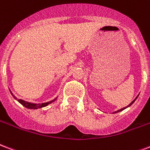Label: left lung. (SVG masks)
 <instances>
[{
  "mask_svg": "<svg viewBox=\"0 0 150 150\" xmlns=\"http://www.w3.org/2000/svg\"><path fill=\"white\" fill-rule=\"evenodd\" d=\"M138 97H139V95L137 96V98H136L135 99H134V100L133 101H132V102H131V104H130V105H127V107H124V108H121V109H119V110L116 111V112H113V113H117V112H121V111L124 110V109H125V108H128V107H130V106H131V105H132V104H133V103L134 102V101H135V100H136V99H137V98H138Z\"/></svg>",
  "mask_w": 150,
  "mask_h": 150,
  "instance_id": "8db88e82",
  "label": "left lung"
}]
</instances>
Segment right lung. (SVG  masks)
Instances as JSON below:
<instances>
[{"label":"right lung","instance_id":"1","mask_svg":"<svg viewBox=\"0 0 150 150\" xmlns=\"http://www.w3.org/2000/svg\"><path fill=\"white\" fill-rule=\"evenodd\" d=\"M11 93V95L13 96V98L16 99V100H17L18 101H19L21 105H23L24 106V107H26L27 108H29V109H38V108H43V107H45V106L49 105L50 104H51L52 102H53V101H55V100H57V98H54L53 100H50V101H48V102H45V103H42V104H35V103H31V102H28V101H25V100H22V99H18V98L16 97L15 95H13V93H11V91H10Z\"/></svg>","mask_w":150,"mask_h":150}]
</instances>
